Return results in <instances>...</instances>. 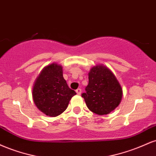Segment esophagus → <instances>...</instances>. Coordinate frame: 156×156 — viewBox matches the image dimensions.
<instances>
[{
	"label": "esophagus",
	"mask_w": 156,
	"mask_h": 156,
	"mask_svg": "<svg viewBox=\"0 0 156 156\" xmlns=\"http://www.w3.org/2000/svg\"><path fill=\"white\" fill-rule=\"evenodd\" d=\"M76 93L78 94H81V89H76Z\"/></svg>",
	"instance_id": "obj_1"
}]
</instances>
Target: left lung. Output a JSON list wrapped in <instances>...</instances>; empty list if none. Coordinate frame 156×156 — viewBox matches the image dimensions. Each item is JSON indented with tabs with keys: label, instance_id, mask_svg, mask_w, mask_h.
Masks as SVG:
<instances>
[{
	"label": "left lung",
	"instance_id": "obj_1",
	"mask_svg": "<svg viewBox=\"0 0 156 156\" xmlns=\"http://www.w3.org/2000/svg\"><path fill=\"white\" fill-rule=\"evenodd\" d=\"M85 90L81 96L87 107L99 115L112 112L119 105L122 97V89L115 76L103 65L91 69Z\"/></svg>",
	"mask_w": 156,
	"mask_h": 156
}]
</instances>
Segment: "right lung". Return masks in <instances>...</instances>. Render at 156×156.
Here are the masks:
<instances>
[{"label": "right lung", "mask_w": 156, "mask_h": 156, "mask_svg": "<svg viewBox=\"0 0 156 156\" xmlns=\"http://www.w3.org/2000/svg\"><path fill=\"white\" fill-rule=\"evenodd\" d=\"M75 94L76 92L64 80L62 66L51 64L37 78L32 95L39 110L47 116L56 117L66 110Z\"/></svg>", "instance_id": "right-lung-1"}]
</instances>
